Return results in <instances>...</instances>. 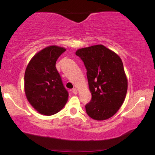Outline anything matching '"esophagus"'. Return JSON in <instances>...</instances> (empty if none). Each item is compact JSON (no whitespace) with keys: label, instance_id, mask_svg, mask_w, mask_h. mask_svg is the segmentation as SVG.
Wrapping results in <instances>:
<instances>
[{"label":"esophagus","instance_id":"esophagus-1","mask_svg":"<svg viewBox=\"0 0 155 155\" xmlns=\"http://www.w3.org/2000/svg\"><path fill=\"white\" fill-rule=\"evenodd\" d=\"M72 92H73L74 94H76L78 93V90L76 88H73V90H72Z\"/></svg>","mask_w":155,"mask_h":155}]
</instances>
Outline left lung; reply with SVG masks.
<instances>
[{
  "mask_svg": "<svg viewBox=\"0 0 155 155\" xmlns=\"http://www.w3.org/2000/svg\"><path fill=\"white\" fill-rule=\"evenodd\" d=\"M75 54L84 62L92 93L85 106L87 114L96 120L112 117L122 106L128 90L121 59L102 44L80 48Z\"/></svg>",
  "mask_w": 155,
  "mask_h": 155,
  "instance_id": "left-lung-1",
  "label": "left lung"
}]
</instances>
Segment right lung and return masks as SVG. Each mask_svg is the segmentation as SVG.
Instances as JSON below:
<instances>
[{
	"mask_svg": "<svg viewBox=\"0 0 155 155\" xmlns=\"http://www.w3.org/2000/svg\"><path fill=\"white\" fill-rule=\"evenodd\" d=\"M65 48L49 46L37 53L25 73V92L29 104L42 115L60 111L68 101V92L56 68L58 57Z\"/></svg>",
	"mask_w": 155,
	"mask_h": 155,
	"instance_id": "add662e5",
	"label": "right lung"
}]
</instances>
